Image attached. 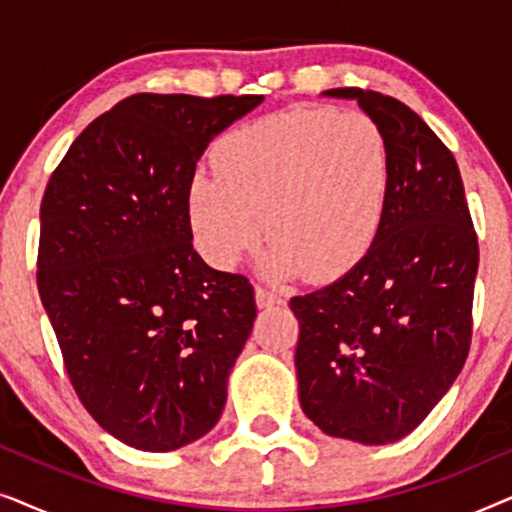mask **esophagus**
Segmentation results:
<instances>
[{"label":"esophagus","instance_id":"esophagus-1","mask_svg":"<svg viewBox=\"0 0 512 512\" xmlns=\"http://www.w3.org/2000/svg\"><path fill=\"white\" fill-rule=\"evenodd\" d=\"M256 303L258 307H272L282 303V298H279V293L265 289V286H256Z\"/></svg>","mask_w":512,"mask_h":512}]
</instances>
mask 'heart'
<instances>
[{
    "mask_svg": "<svg viewBox=\"0 0 512 512\" xmlns=\"http://www.w3.org/2000/svg\"><path fill=\"white\" fill-rule=\"evenodd\" d=\"M212 170L188 184L195 247L230 270L265 233L268 277L324 282L373 249L394 191V153L382 125L361 111L298 107L230 130Z\"/></svg>",
    "mask_w": 512,
    "mask_h": 512,
    "instance_id": "heart-1",
    "label": "heart"
}]
</instances>
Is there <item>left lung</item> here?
I'll return each mask as SVG.
<instances>
[{
    "label": "left lung",
    "mask_w": 512,
    "mask_h": 512,
    "mask_svg": "<svg viewBox=\"0 0 512 512\" xmlns=\"http://www.w3.org/2000/svg\"><path fill=\"white\" fill-rule=\"evenodd\" d=\"M387 132L394 191L373 249L324 289L291 298L298 396L326 436L389 445L415 431L471 347L478 237L457 160L403 102L333 88Z\"/></svg>",
    "instance_id": "left-lung-1"
}]
</instances>
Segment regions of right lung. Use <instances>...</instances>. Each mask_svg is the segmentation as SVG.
Returning <instances> with one entry per match:
<instances>
[{"mask_svg": "<svg viewBox=\"0 0 512 512\" xmlns=\"http://www.w3.org/2000/svg\"><path fill=\"white\" fill-rule=\"evenodd\" d=\"M261 95H132L95 118L41 200L39 296L81 403L144 452L219 422L256 319L249 279L193 249L188 184Z\"/></svg>", "mask_w": 512, "mask_h": 512, "instance_id": "add662e5", "label": "right lung"}]
</instances>
